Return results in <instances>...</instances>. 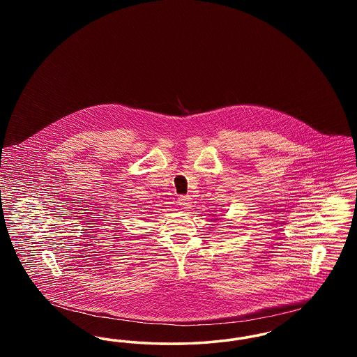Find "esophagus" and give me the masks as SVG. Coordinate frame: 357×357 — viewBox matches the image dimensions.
Here are the masks:
<instances>
[{"instance_id": "obj_1", "label": "esophagus", "mask_w": 357, "mask_h": 357, "mask_svg": "<svg viewBox=\"0 0 357 357\" xmlns=\"http://www.w3.org/2000/svg\"><path fill=\"white\" fill-rule=\"evenodd\" d=\"M178 204H179V206H181L182 208H185V210H188V208L191 207L190 198H188L187 195H181V197L178 198Z\"/></svg>"}]
</instances>
